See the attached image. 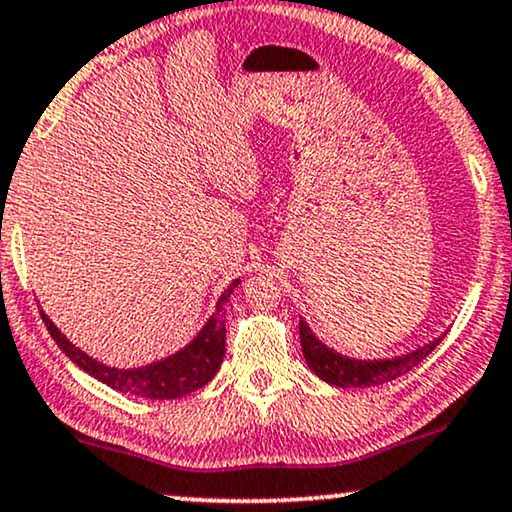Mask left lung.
Returning a JSON list of instances; mask_svg holds the SVG:
<instances>
[{
	"mask_svg": "<svg viewBox=\"0 0 512 512\" xmlns=\"http://www.w3.org/2000/svg\"><path fill=\"white\" fill-rule=\"evenodd\" d=\"M442 340L444 335H439V338L430 340L428 345L416 347L413 352H406L401 357L392 359H352L335 352L328 345H323L312 328L307 326V321L300 319V342L304 361H307V366L319 375L323 383L335 387H373L390 383V380L416 368L428 354L435 352V347Z\"/></svg>",
	"mask_w": 512,
	"mask_h": 512,
	"instance_id": "obj_1",
	"label": "left lung"
}]
</instances>
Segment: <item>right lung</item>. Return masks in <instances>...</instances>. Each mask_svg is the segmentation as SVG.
<instances>
[{"label": "right lung", "instance_id": "1", "mask_svg": "<svg viewBox=\"0 0 512 512\" xmlns=\"http://www.w3.org/2000/svg\"><path fill=\"white\" fill-rule=\"evenodd\" d=\"M238 283H241V278L229 283V288H226L222 297L217 300L215 314L205 321V326L200 328V333L189 342V345L179 349V352L170 354V357L139 368H115L101 364V361L84 354L80 347H75L66 335L58 331L54 321H51L44 312L42 321L51 333V338L56 340V345L66 352V357L73 361V364L80 366L84 373L101 380L103 385L125 394H137V397L144 399H179L200 390L203 385H208L210 380L215 378L219 366H222L226 352L224 304L229 302V295L238 288Z\"/></svg>", "mask_w": 512, "mask_h": 512}]
</instances>
